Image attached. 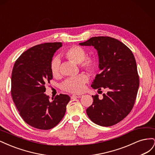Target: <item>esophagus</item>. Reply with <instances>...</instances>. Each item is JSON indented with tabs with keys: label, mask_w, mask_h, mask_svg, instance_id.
<instances>
[{
	"label": "esophagus",
	"mask_w": 155,
	"mask_h": 155,
	"mask_svg": "<svg viewBox=\"0 0 155 155\" xmlns=\"http://www.w3.org/2000/svg\"><path fill=\"white\" fill-rule=\"evenodd\" d=\"M83 95L81 94H73L72 97H81Z\"/></svg>",
	"instance_id": "1"
}]
</instances>
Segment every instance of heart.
<instances>
[{
	"mask_svg": "<svg viewBox=\"0 0 155 155\" xmlns=\"http://www.w3.org/2000/svg\"><path fill=\"white\" fill-rule=\"evenodd\" d=\"M69 60L80 64V67L88 72H93L96 67L95 59L91 56H86L85 50L79 46H73L69 48L64 54ZM50 70L54 77H57L60 72V59L58 57L54 58L50 63ZM88 81L85 74H81L74 78H68L61 84L62 90L70 92H81L84 85Z\"/></svg>",
	"mask_w": 155,
	"mask_h": 155,
	"instance_id": "1",
	"label": "heart"
}]
</instances>
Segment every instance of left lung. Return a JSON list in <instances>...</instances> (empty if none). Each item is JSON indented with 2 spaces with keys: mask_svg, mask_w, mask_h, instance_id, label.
I'll use <instances>...</instances> for the list:
<instances>
[{
  "mask_svg": "<svg viewBox=\"0 0 155 155\" xmlns=\"http://www.w3.org/2000/svg\"><path fill=\"white\" fill-rule=\"evenodd\" d=\"M81 46H92L98 54L99 68L91 87L107 91L102 100L92 96V104L86 112L92 121L101 126L114 125L132 110L139 87L137 63L131 50L110 37H93Z\"/></svg>",
  "mask_w": 155,
  "mask_h": 155,
  "instance_id": "left-lung-1",
  "label": "left lung"
}]
</instances>
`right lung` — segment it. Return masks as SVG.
Segmentation results:
<instances>
[{
    "label": "right lung",
    "instance_id": "right-lung-1",
    "mask_svg": "<svg viewBox=\"0 0 155 155\" xmlns=\"http://www.w3.org/2000/svg\"><path fill=\"white\" fill-rule=\"evenodd\" d=\"M62 43H46L33 46L17 59L12 70L13 101L26 124L39 129L54 127L63 119L70 97L60 94L52 100L45 94V85L53 78L52 58Z\"/></svg>",
    "mask_w": 155,
    "mask_h": 155
}]
</instances>
